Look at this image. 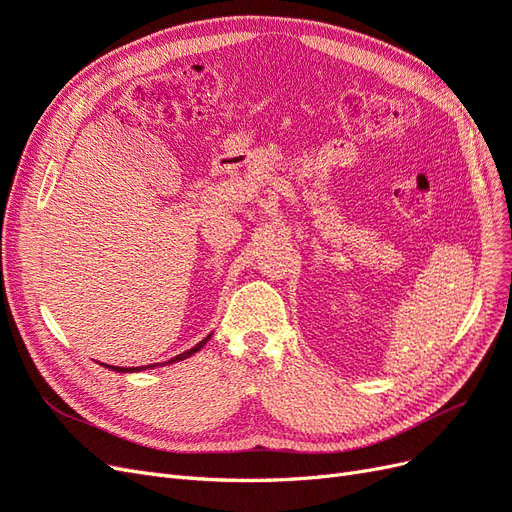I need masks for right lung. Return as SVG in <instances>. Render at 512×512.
I'll return each instance as SVG.
<instances>
[{"label":"right lung","instance_id":"right-lung-1","mask_svg":"<svg viewBox=\"0 0 512 512\" xmlns=\"http://www.w3.org/2000/svg\"><path fill=\"white\" fill-rule=\"evenodd\" d=\"M211 339V335H207L203 342H198L194 348H190V350H185L183 354H177L175 359H170L168 363H177V361H183V359H188V356H192L194 352H198L200 348H203L207 342ZM156 365H160V363H153V365H145V367H115V365H104V367H108V369H113V371H123V374H126V371H143V369H149V367H156Z\"/></svg>","mask_w":512,"mask_h":512}]
</instances>
